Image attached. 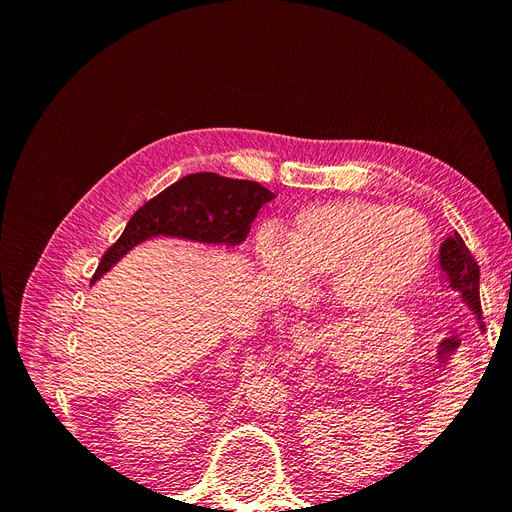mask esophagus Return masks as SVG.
<instances>
[{"instance_id":"obj_1","label":"esophagus","mask_w":512,"mask_h":512,"mask_svg":"<svg viewBox=\"0 0 512 512\" xmlns=\"http://www.w3.org/2000/svg\"><path fill=\"white\" fill-rule=\"evenodd\" d=\"M288 333H290V342L297 348H305L309 337H312V329H309L307 322H294Z\"/></svg>"}]
</instances>
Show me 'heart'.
<instances>
[{"instance_id": "1", "label": "heart", "mask_w": 512, "mask_h": 512, "mask_svg": "<svg viewBox=\"0 0 512 512\" xmlns=\"http://www.w3.org/2000/svg\"><path fill=\"white\" fill-rule=\"evenodd\" d=\"M433 230L423 213L369 198H339L294 215L282 243L260 239L258 260L284 292L329 275L335 305L352 314L378 312L423 280Z\"/></svg>"}]
</instances>
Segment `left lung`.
<instances>
[{
    "instance_id": "obj_1",
    "label": "left lung",
    "mask_w": 512,
    "mask_h": 512,
    "mask_svg": "<svg viewBox=\"0 0 512 512\" xmlns=\"http://www.w3.org/2000/svg\"><path fill=\"white\" fill-rule=\"evenodd\" d=\"M440 267L448 286L461 294L463 303L472 309L478 324L483 327V309H480V294H478L480 271L459 232L446 237L444 243L440 245Z\"/></svg>"
}]
</instances>
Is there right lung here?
Instances as JSON below:
<instances>
[{
    "label": "right lung",
    "mask_w": 512,
    "mask_h": 512,
    "mask_svg": "<svg viewBox=\"0 0 512 512\" xmlns=\"http://www.w3.org/2000/svg\"><path fill=\"white\" fill-rule=\"evenodd\" d=\"M273 198L275 194L256 181L230 179L215 173L183 177L132 215L117 243L102 256L91 284L100 280L132 247L153 237L239 245L250 235V226L260 207Z\"/></svg>",
    "instance_id": "right-lung-1"
}]
</instances>
